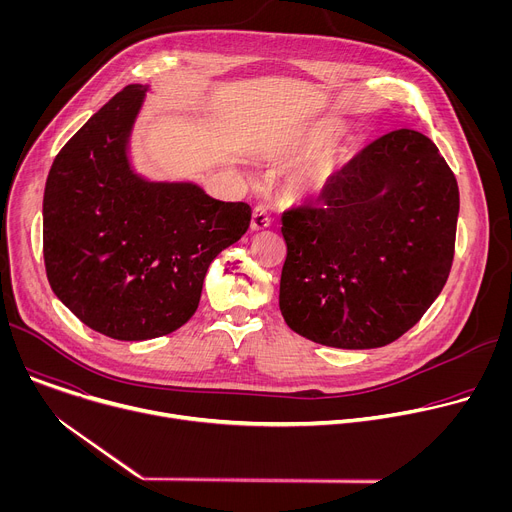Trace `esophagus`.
<instances>
[{
  "instance_id": "34e87169",
  "label": "esophagus",
  "mask_w": 512,
  "mask_h": 512,
  "mask_svg": "<svg viewBox=\"0 0 512 512\" xmlns=\"http://www.w3.org/2000/svg\"><path fill=\"white\" fill-rule=\"evenodd\" d=\"M271 225V216L265 206H255L251 214V231H263Z\"/></svg>"
}]
</instances>
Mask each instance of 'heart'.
Masks as SVG:
<instances>
[{
  "mask_svg": "<svg viewBox=\"0 0 512 512\" xmlns=\"http://www.w3.org/2000/svg\"><path fill=\"white\" fill-rule=\"evenodd\" d=\"M336 129L328 125H314L306 129L281 131L261 141L259 152L271 160H304L316 156L336 139ZM338 156L336 152H326L306 168H302L291 180V192L298 196L318 194L326 188L330 178L336 174Z\"/></svg>",
  "mask_w": 512,
  "mask_h": 512,
  "instance_id": "b5f03b06",
  "label": "heart"
}]
</instances>
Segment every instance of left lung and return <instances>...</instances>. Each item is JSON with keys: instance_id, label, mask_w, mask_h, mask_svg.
<instances>
[{"instance_id": "1", "label": "left lung", "mask_w": 512, "mask_h": 512, "mask_svg": "<svg viewBox=\"0 0 512 512\" xmlns=\"http://www.w3.org/2000/svg\"><path fill=\"white\" fill-rule=\"evenodd\" d=\"M318 202L281 216L285 324L334 348L391 344L448 281L460 210L454 172L429 137L397 129L336 172Z\"/></svg>"}]
</instances>
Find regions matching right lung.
<instances>
[{
	"label": "right lung",
	"instance_id": "add662e5",
	"mask_svg": "<svg viewBox=\"0 0 512 512\" xmlns=\"http://www.w3.org/2000/svg\"><path fill=\"white\" fill-rule=\"evenodd\" d=\"M148 87L103 105L52 162L44 190V265L56 298L115 340L178 330L198 308L212 259L251 223L247 202L192 182H148L127 143Z\"/></svg>",
	"mask_w": 512,
	"mask_h": 512
}]
</instances>
